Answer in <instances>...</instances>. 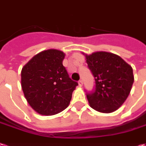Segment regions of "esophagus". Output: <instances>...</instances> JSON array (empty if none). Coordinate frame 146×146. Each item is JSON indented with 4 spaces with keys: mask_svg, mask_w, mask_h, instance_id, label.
<instances>
[{
    "mask_svg": "<svg viewBox=\"0 0 146 146\" xmlns=\"http://www.w3.org/2000/svg\"><path fill=\"white\" fill-rule=\"evenodd\" d=\"M78 84H79V86L81 87V86H83V81H82V80H80V81H78Z\"/></svg>",
    "mask_w": 146,
    "mask_h": 146,
    "instance_id": "34e87169",
    "label": "esophagus"
}]
</instances>
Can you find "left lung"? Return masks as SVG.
<instances>
[{
	"label": "left lung",
	"mask_w": 146,
	"mask_h": 146,
	"mask_svg": "<svg viewBox=\"0 0 146 146\" xmlns=\"http://www.w3.org/2000/svg\"><path fill=\"white\" fill-rule=\"evenodd\" d=\"M86 59L95 79V90L86 93L90 106L101 113L114 112L130 93L134 81L132 67L111 52L86 54Z\"/></svg>",
	"instance_id": "1"
}]
</instances>
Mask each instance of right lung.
Wrapping results in <instances>:
<instances>
[{
  "label": "right lung",
  "instance_id": "right-lung-1",
  "mask_svg": "<svg viewBox=\"0 0 146 146\" xmlns=\"http://www.w3.org/2000/svg\"><path fill=\"white\" fill-rule=\"evenodd\" d=\"M65 53L48 49L37 53L21 70V88L25 98L34 110L50 116L69 106L78 83L73 81L62 61Z\"/></svg>",
  "mask_w": 146,
  "mask_h": 146
}]
</instances>
